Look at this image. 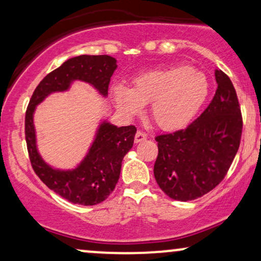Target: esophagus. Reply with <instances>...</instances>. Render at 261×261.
<instances>
[{
  "mask_svg": "<svg viewBox=\"0 0 261 261\" xmlns=\"http://www.w3.org/2000/svg\"><path fill=\"white\" fill-rule=\"evenodd\" d=\"M146 139H147V135L142 133V131H137L136 135H135V142L136 143L142 142V141H145Z\"/></svg>",
  "mask_w": 261,
  "mask_h": 261,
  "instance_id": "obj_1",
  "label": "esophagus"
}]
</instances>
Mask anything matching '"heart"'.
<instances>
[{"label":"heart","mask_w":261,"mask_h":261,"mask_svg":"<svg viewBox=\"0 0 261 261\" xmlns=\"http://www.w3.org/2000/svg\"><path fill=\"white\" fill-rule=\"evenodd\" d=\"M210 91L208 80L201 71L187 65L161 67L143 72L133 81V88L116 86V106L126 115H136L151 103L152 120L164 131L188 126L200 112Z\"/></svg>","instance_id":"heart-1"}]
</instances>
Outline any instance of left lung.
Masks as SVG:
<instances>
[{
    "instance_id": "8db88e82",
    "label": "left lung",
    "mask_w": 261,
    "mask_h": 261,
    "mask_svg": "<svg viewBox=\"0 0 261 261\" xmlns=\"http://www.w3.org/2000/svg\"><path fill=\"white\" fill-rule=\"evenodd\" d=\"M211 103L187 128L160 135L154 163L157 184L170 199L189 201L216 188L228 172L241 143V107L232 81L215 71Z\"/></svg>"
}]
</instances>
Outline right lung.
I'll use <instances>...</instances> for the list:
<instances>
[{"label": "right lung", "mask_w": 261, "mask_h": 261, "mask_svg": "<svg viewBox=\"0 0 261 261\" xmlns=\"http://www.w3.org/2000/svg\"><path fill=\"white\" fill-rule=\"evenodd\" d=\"M116 67V60L109 55H81L68 59L44 77L27 108L25 141L35 174L47 188L77 205H97L115 189L122 160L134 145L136 127L134 125L118 127L104 120L82 162L74 169L61 170L49 166L38 152L33 116L35 108L47 95L67 91L73 81L89 83L107 97L110 77Z\"/></svg>", "instance_id": "add662e5"}]
</instances>
